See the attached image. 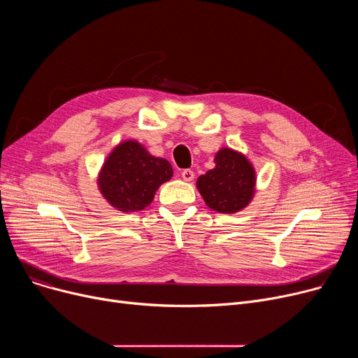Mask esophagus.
<instances>
[{
  "mask_svg": "<svg viewBox=\"0 0 358 358\" xmlns=\"http://www.w3.org/2000/svg\"><path fill=\"white\" fill-rule=\"evenodd\" d=\"M181 177L184 181H192L194 178V173L192 171V169H182Z\"/></svg>",
  "mask_w": 358,
  "mask_h": 358,
  "instance_id": "34e87169",
  "label": "esophagus"
}]
</instances>
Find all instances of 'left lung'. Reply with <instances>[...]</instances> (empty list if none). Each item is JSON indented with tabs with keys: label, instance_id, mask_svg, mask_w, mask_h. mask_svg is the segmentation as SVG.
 <instances>
[{
	"label": "left lung",
	"instance_id": "obj_1",
	"mask_svg": "<svg viewBox=\"0 0 358 358\" xmlns=\"http://www.w3.org/2000/svg\"><path fill=\"white\" fill-rule=\"evenodd\" d=\"M216 166L197 178V189L212 210L236 213L247 208L255 192V171L251 162L231 148L215 157Z\"/></svg>",
	"mask_w": 358,
	"mask_h": 358
}]
</instances>
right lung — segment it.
<instances>
[{
	"label": "right lung",
	"mask_w": 358,
	"mask_h": 358,
	"mask_svg": "<svg viewBox=\"0 0 358 358\" xmlns=\"http://www.w3.org/2000/svg\"><path fill=\"white\" fill-rule=\"evenodd\" d=\"M173 177L166 159L150 155L136 141L117 145L99 174L103 197L120 212H138L152 203L162 182Z\"/></svg>",
	"instance_id": "1"
}]
</instances>
